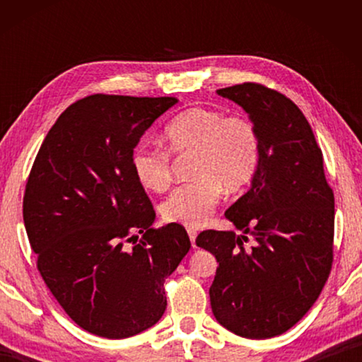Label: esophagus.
I'll return each instance as SVG.
<instances>
[{
    "mask_svg": "<svg viewBox=\"0 0 362 362\" xmlns=\"http://www.w3.org/2000/svg\"><path fill=\"white\" fill-rule=\"evenodd\" d=\"M187 233H188V236H189V241H192V246L194 247L196 246V236H198V231H196L194 228H192V226H189V228H187Z\"/></svg>",
    "mask_w": 362,
    "mask_h": 362,
    "instance_id": "obj_1",
    "label": "esophagus"
}]
</instances>
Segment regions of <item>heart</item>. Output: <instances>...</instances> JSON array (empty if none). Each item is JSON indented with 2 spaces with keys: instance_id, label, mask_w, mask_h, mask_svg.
<instances>
[{
  "instance_id": "1",
  "label": "heart",
  "mask_w": 362,
  "mask_h": 362,
  "mask_svg": "<svg viewBox=\"0 0 362 362\" xmlns=\"http://www.w3.org/2000/svg\"><path fill=\"white\" fill-rule=\"evenodd\" d=\"M163 140L166 151L136 148L131 168L139 185L153 193L170 183V156H189L192 180L164 201V220L201 226L218 204L222 188L233 193L252 180L259 164V134L246 116H225L211 107L188 108L169 122Z\"/></svg>"
}]
</instances>
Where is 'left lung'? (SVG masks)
<instances>
[{"mask_svg": "<svg viewBox=\"0 0 362 362\" xmlns=\"http://www.w3.org/2000/svg\"><path fill=\"white\" fill-rule=\"evenodd\" d=\"M217 93L249 113L259 166L249 192L225 212L244 235L206 230L196 244L218 262L209 289L216 320L246 339H272L302 320L329 278L334 192L310 122L289 97L260 83Z\"/></svg>", "mask_w": 362, "mask_h": 362, "instance_id": "left-lung-1", "label": "left lung"}]
</instances>
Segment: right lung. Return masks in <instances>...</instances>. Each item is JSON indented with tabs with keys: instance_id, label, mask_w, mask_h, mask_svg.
<instances>
[{
	"instance_id": "add662e5",
	"label": "right lung",
	"mask_w": 362,
	"mask_h": 362,
	"mask_svg": "<svg viewBox=\"0 0 362 362\" xmlns=\"http://www.w3.org/2000/svg\"><path fill=\"white\" fill-rule=\"evenodd\" d=\"M175 97L93 94L59 116L23 194L36 268L79 327L127 339L166 311L164 281L192 247L185 228H155L131 168L144 132Z\"/></svg>"
}]
</instances>
